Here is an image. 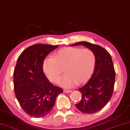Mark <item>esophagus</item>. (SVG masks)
<instances>
[{"mask_svg":"<svg viewBox=\"0 0 130 130\" xmlns=\"http://www.w3.org/2000/svg\"><path fill=\"white\" fill-rule=\"evenodd\" d=\"M64 92L66 93H70L71 92V90H66V89H64Z\"/></svg>","mask_w":130,"mask_h":130,"instance_id":"obj_1","label":"esophagus"}]
</instances>
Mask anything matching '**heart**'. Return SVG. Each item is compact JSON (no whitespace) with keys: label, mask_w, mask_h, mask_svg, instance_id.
Returning <instances> with one entry per match:
<instances>
[{"label":"heart","mask_w":130,"mask_h":130,"mask_svg":"<svg viewBox=\"0 0 130 130\" xmlns=\"http://www.w3.org/2000/svg\"><path fill=\"white\" fill-rule=\"evenodd\" d=\"M95 56L90 48L64 47L48 57L43 63V70L49 80L57 83L64 69L66 73L59 82L64 87L70 88L76 83L88 80L94 70Z\"/></svg>","instance_id":"1"}]
</instances>
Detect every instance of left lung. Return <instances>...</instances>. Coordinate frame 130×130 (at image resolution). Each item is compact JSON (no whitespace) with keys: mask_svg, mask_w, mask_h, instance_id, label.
Here are the masks:
<instances>
[{"mask_svg":"<svg viewBox=\"0 0 130 130\" xmlns=\"http://www.w3.org/2000/svg\"><path fill=\"white\" fill-rule=\"evenodd\" d=\"M79 45H83L94 53L95 65L88 82L78 88L82 97L76 106L83 113L93 114L104 108L110 100L113 93L116 73L111 56L105 48L87 42H78L71 46Z\"/></svg>","mask_w":130,"mask_h":130,"instance_id":"1","label":"left lung"}]
</instances>
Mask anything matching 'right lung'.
Wrapping results in <instances>:
<instances>
[{
    "instance_id": "obj_1",
    "label": "right lung",
    "mask_w": 130,
    "mask_h": 130,
    "mask_svg": "<svg viewBox=\"0 0 130 130\" xmlns=\"http://www.w3.org/2000/svg\"><path fill=\"white\" fill-rule=\"evenodd\" d=\"M59 45L36 44L26 48L19 57L13 73L15 95L28 115L46 116L63 90L52 84L43 70V63Z\"/></svg>"
}]
</instances>
